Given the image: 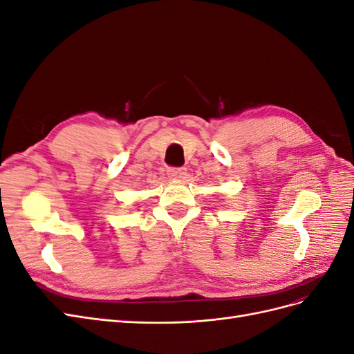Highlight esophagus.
Returning a JSON list of instances; mask_svg holds the SVG:
<instances>
[{
	"label": "esophagus",
	"instance_id": "1",
	"mask_svg": "<svg viewBox=\"0 0 354 354\" xmlns=\"http://www.w3.org/2000/svg\"><path fill=\"white\" fill-rule=\"evenodd\" d=\"M187 176L186 168H169L168 169V177L173 180H183Z\"/></svg>",
	"mask_w": 354,
	"mask_h": 354
}]
</instances>
